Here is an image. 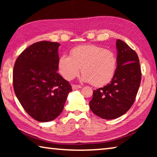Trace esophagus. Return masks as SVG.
<instances>
[{
	"instance_id": "34e87169",
	"label": "esophagus",
	"mask_w": 157,
	"mask_h": 157,
	"mask_svg": "<svg viewBox=\"0 0 157 157\" xmlns=\"http://www.w3.org/2000/svg\"><path fill=\"white\" fill-rule=\"evenodd\" d=\"M82 88V86L80 85H78V84H73L72 86V89L73 90H76V89H80Z\"/></svg>"
}]
</instances>
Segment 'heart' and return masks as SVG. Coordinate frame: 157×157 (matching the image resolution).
I'll return each mask as SVG.
<instances>
[{
  "mask_svg": "<svg viewBox=\"0 0 157 157\" xmlns=\"http://www.w3.org/2000/svg\"><path fill=\"white\" fill-rule=\"evenodd\" d=\"M117 67L116 55L109 50L96 45H82L71 50L70 56L63 55L58 61L59 72L66 80H71L83 73L81 79L91 82L95 86L108 84L115 75Z\"/></svg>",
  "mask_w": 157,
  "mask_h": 157,
  "instance_id": "b5f03b06",
  "label": "heart"
}]
</instances>
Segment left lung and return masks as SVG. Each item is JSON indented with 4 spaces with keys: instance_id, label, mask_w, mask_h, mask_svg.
I'll use <instances>...</instances> for the list:
<instances>
[{
    "instance_id": "8db88e82",
    "label": "left lung",
    "mask_w": 157,
    "mask_h": 157,
    "mask_svg": "<svg viewBox=\"0 0 157 157\" xmlns=\"http://www.w3.org/2000/svg\"><path fill=\"white\" fill-rule=\"evenodd\" d=\"M117 67L108 84L94 90L89 102L91 110L106 120L118 118L134 104L139 91L141 71L137 54L124 41L117 39Z\"/></svg>"
}]
</instances>
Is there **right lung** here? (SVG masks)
I'll return each mask as SVG.
<instances>
[{
	"label": "right lung",
	"instance_id": "right-lung-1",
	"mask_svg": "<svg viewBox=\"0 0 157 157\" xmlns=\"http://www.w3.org/2000/svg\"><path fill=\"white\" fill-rule=\"evenodd\" d=\"M57 42H36L21 53L13 71L16 96L25 111L37 121L55 120L62 112L72 91L58 70Z\"/></svg>",
	"mask_w": 157,
	"mask_h": 157
}]
</instances>
